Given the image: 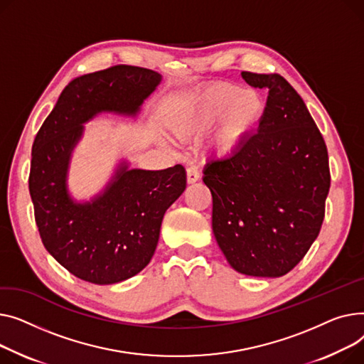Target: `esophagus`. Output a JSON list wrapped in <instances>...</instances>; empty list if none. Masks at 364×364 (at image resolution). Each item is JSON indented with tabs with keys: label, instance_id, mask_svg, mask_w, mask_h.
<instances>
[{
	"label": "esophagus",
	"instance_id": "34e87169",
	"mask_svg": "<svg viewBox=\"0 0 364 364\" xmlns=\"http://www.w3.org/2000/svg\"><path fill=\"white\" fill-rule=\"evenodd\" d=\"M200 179V173L196 167H188L186 168V181L188 183H196Z\"/></svg>",
	"mask_w": 364,
	"mask_h": 364
}]
</instances>
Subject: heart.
<instances>
[{"label":"heart","mask_w":364,"mask_h":364,"mask_svg":"<svg viewBox=\"0 0 364 364\" xmlns=\"http://www.w3.org/2000/svg\"><path fill=\"white\" fill-rule=\"evenodd\" d=\"M264 114V102L254 91L229 83H216L192 97L173 120L181 138H197L215 124L211 146L220 156H230L247 144Z\"/></svg>","instance_id":"heart-1"}]
</instances>
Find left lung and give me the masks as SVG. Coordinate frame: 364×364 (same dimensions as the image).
<instances>
[{"label": "left lung", "mask_w": 364, "mask_h": 364, "mask_svg": "<svg viewBox=\"0 0 364 364\" xmlns=\"http://www.w3.org/2000/svg\"><path fill=\"white\" fill-rule=\"evenodd\" d=\"M269 90L257 134L205 166L213 232L240 273L279 277L303 260L325 219L328 149L303 98L281 75L242 72Z\"/></svg>", "instance_id": "left-lung-1"}]
</instances>
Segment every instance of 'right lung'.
I'll return each mask as SVG.
<instances>
[{
    "instance_id": "obj_1",
    "label": "right lung",
    "mask_w": 364,
    "mask_h": 364,
    "mask_svg": "<svg viewBox=\"0 0 364 364\" xmlns=\"http://www.w3.org/2000/svg\"><path fill=\"white\" fill-rule=\"evenodd\" d=\"M161 76L117 64L73 79L42 123L32 145L29 192L41 240L53 257L82 281L117 284L139 273L156 251L166 210L186 188V172L127 168L92 203L76 204L66 173L82 123L101 112L135 116Z\"/></svg>"
}]
</instances>
